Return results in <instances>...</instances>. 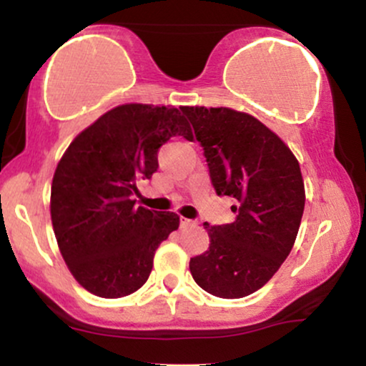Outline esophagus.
I'll use <instances>...</instances> for the list:
<instances>
[{
	"label": "esophagus",
	"instance_id": "esophagus-1",
	"mask_svg": "<svg viewBox=\"0 0 366 366\" xmlns=\"http://www.w3.org/2000/svg\"><path fill=\"white\" fill-rule=\"evenodd\" d=\"M196 225H197L196 220H189V218H182V220H180V227H182V229H189V227H196Z\"/></svg>",
	"mask_w": 366,
	"mask_h": 366
}]
</instances>
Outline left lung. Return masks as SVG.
Instances as JSON below:
<instances>
[{
    "mask_svg": "<svg viewBox=\"0 0 366 366\" xmlns=\"http://www.w3.org/2000/svg\"><path fill=\"white\" fill-rule=\"evenodd\" d=\"M203 146L218 196L237 199L236 220L204 224L209 247L189 262L201 289L225 300L263 287L291 253L305 209L300 163L284 141L247 113L182 107Z\"/></svg>",
    "mask_w": 366,
    "mask_h": 366,
    "instance_id": "obj_1",
    "label": "left lung"
}]
</instances>
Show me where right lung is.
<instances>
[{
  "instance_id": "add662e5",
  "label": "right lung",
  "mask_w": 366,
  "mask_h": 366,
  "mask_svg": "<svg viewBox=\"0 0 366 366\" xmlns=\"http://www.w3.org/2000/svg\"><path fill=\"white\" fill-rule=\"evenodd\" d=\"M192 141L174 107L120 104L84 129L65 151L51 184L58 247L79 284L99 297H124L144 285L157 247L179 229L174 212L136 207L139 179L158 169L170 137Z\"/></svg>"
}]
</instances>
